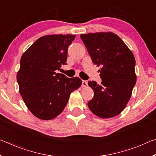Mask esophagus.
Instances as JSON below:
<instances>
[{"label":"esophagus","instance_id":"obj_1","mask_svg":"<svg viewBox=\"0 0 156 156\" xmlns=\"http://www.w3.org/2000/svg\"><path fill=\"white\" fill-rule=\"evenodd\" d=\"M87 82L86 80H83L82 81V86L83 87H85L87 86Z\"/></svg>","mask_w":156,"mask_h":156}]
</instances>
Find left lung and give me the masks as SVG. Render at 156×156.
<instances>
[{
  "instance_id": "obj_1",
  "label": "left lung",
  "mask_w": 156,
  "mask_h": 156,
  "mask_svg": "<svg viewBox=\"0 0 156 156\" xmlns=\"http://www.w3.org/2000/svg\"><path fill=\"white\" fill-rule=\"evenodd\" d=\"M94 65L100 67V84L89 81L94 96L88 107L95 115L112 118L122 112L136 83V60L119 36L112 32L81 34Z\"/></svg>"
}]
</instances>
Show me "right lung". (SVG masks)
<instances>
[{"instance_id":"1","label":"right lung","mask_w":156,"mask_h":156,"mask_svg":"<svg viewBox=\"0 0 156 156\" xmlns=\"http://www.w3.org/2000/svg\"><path fill=\"white\" fill-rule=\"evenodd\" d=\"M75 35L41 37L23 54L17 82L29 110L42 120H51L61 113L70 94L80 87L79 78L56 73L67 65V50Z\"/></svg>"}]
</instances>
